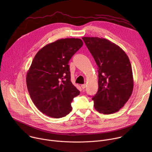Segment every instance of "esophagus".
Instances as JSON below:
<instances>
[{"label": "esophagus", "mask_w": 152, "mask_h": 152, "mask_svg": "<svg viewBox=\"0 0 152 152\" xmlns=\"http://www.w3.org/2000/svg\"><path fill=\"white\" fill-rule=\"evenodd\" d=\"M81 87H82V88L83 90V89H85V88H86V85L85 84H83V85H81Z\"/></svg>", "instance_id": "34e87169"}]
</instances>
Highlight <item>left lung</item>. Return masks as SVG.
I'll list each match as a JSON object with an SVG mask.
<instances>
[{"label": "left lung", "mask_w": 152, "mask_h": 152, "mask_svg": "<svg viewBox=\"0 0 152 152\" xmlns=\"http://www.w3.org/2000/svg\"><path fill=\"white\" fill-rule=\"evenodd\" d=\"M82 39L98 66L99 89L92 98L94 108L103 114L115 113L132 93L134 80L129 59L121 48L107 39Z\"/></svg>", "instance_id": "left-lung-1"}]
</instances>
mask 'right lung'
Here are the masks:
<instances>
[{
	"mask_svg": "<svg viewBox=\"0 0 152 152\" xmlns=\"http://www.w3.org/2000/svg\"><path fill=\"white\" fill-rule=\"evenodd\" d=\"M83 45L79 38L60 39L35 56L26 75L31 98L38 109L52 118L65 117L80 91L71 82L69 62Z\"/></svg>",
	"mask_w": 152,
	"mask_h": 152,
	"instance_id": "1",
	"label": "right lung"
}]
</instances>
